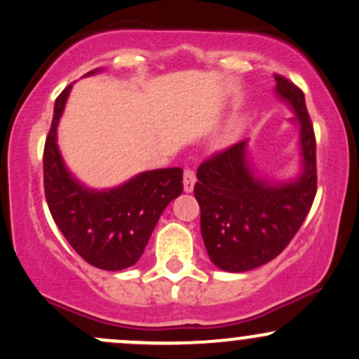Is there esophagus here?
<instances>
[{"label":"esophagus","mask_w":359,"mask_h":359,"mask_svg":"<svg viewBox=\"0 0 359 359\" xmlns=\"http://www.w3.org/2000/svg\"><path fill=\"white\" fill-rule=\"evenodd\" d=\"M194 184H196L194 170H191V168H186V170H184V191L192 192V191H194Z\"/></svg>","instance_id":"34e87169"}]
</instances>
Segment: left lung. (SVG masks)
<instances>
[{
  "label": "left lung",
  "mask_w": 359,
  "mask_h": 359,
  "mask_svg": "<svg viewBox=\"0 0 359 359\" xmlns=\"http://www.w3.org/2000/svg\"><path fill=\"white\" fill-rule=\"evenodd\" d=\"M276 95L294 112L300 173L286 182L259 177L240 141L198 168L194 196L201 208V233L211 262L228 273H245L278 257L305 222L317 192L313 126L305 95L274 74Z\"/></svg>",
  "instance_id": "left-lung-1"
}]
</instances>
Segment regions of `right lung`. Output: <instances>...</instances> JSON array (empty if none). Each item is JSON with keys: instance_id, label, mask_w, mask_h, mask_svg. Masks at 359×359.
<instances>
[{"instance_id": "right-lung-1", "label": "right lung", "mask_w": 359, "mask_h": 359, "mask_svg": "<svg viewBox=\"0 0 359 359\" xmlns=\"http://www.w3.org/2000/svg\"><path fill=\"white\" fill-rule=\"evenodd\" d=\"M71 86L56 98L44 147L47 206L61 233L86 262L98 269L122 271L137 262L161 212L182 194V168L141 172L121 186L102 191L81 184L68 170L57 147V124Z\"/></svg>"}]
</instances>
